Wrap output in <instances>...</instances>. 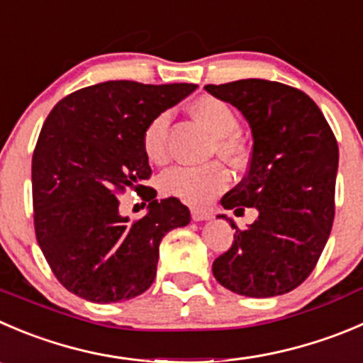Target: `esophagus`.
<instances>
[{
    "label": "esophagus",
    "instance_id": "obj_1",
    "mask_svg": "<svg viewBox=\"0 0 363 363\" xmlns=\"http://www.w3.org/2000/svg\"><path fill=\"white\" fill-rule=\"evenodd\" d=\"M213 214L206 209H199V207H191V218L195 221H203V220H211Z\"/></svg>",
    "mask_w": 363,
    "mask_h": 363
}]
</instances>
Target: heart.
I'll return each instance as SVG.
<instances>
[{
	"instance_id": "heart-1",
	"label": "heart",
	"mask_w": 363,
	"mask_h": 363,
	"mask_svg": "<svg viewBox=\"0 0 363 363\" xmlns=\"http://www.w3.org/2000/svg\"><path fill=\"white\" fill-rule=\"evenodd\" d=\"M193 117L214 136L213 152L232 164L245 163L248 157L245 140L238 133L239 118L234 108L223 99L213 96H200L189 104ZM170 128V115L161 111L154 115L142 131V150L154 164H163L168 160L167 135ZM230 175L220 161L199 164V167H174L160 177V189L164 196L179 199L191 206H203L214 195L227 188Z\"/></svg>"
}]
</instances>
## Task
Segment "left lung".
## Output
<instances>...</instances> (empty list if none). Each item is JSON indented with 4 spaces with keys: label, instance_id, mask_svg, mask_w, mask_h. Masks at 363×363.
<instances>
[{
    "label": "left lung",
    "instance_id": "obj_1",
    "mask_svg": "<svg viewBox=\"0 0 363 363\" xmlns=\"http://www.w3.org/2000/svg\"><path fill=\"white\" fill-rule=\"evenodd\" d=\"M206 90L238 108L253 135L248 172L221 206L238 214L245 207L259 211L242 230L228 220L234 242L213 262L214 279L242 296L289 293L314 271L332 230L335 135L318 104L289 84L239 79L206 84Z\"/></svg>",
    "mask_w": 363,
    "mask_h": 363
}]
</instances>
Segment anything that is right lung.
Wrapping results in <instances>:
<instances>
[{
  "label": "right lung",
  "mask_w": 363,
  "mask_h": 363,
  "mask_svg": "<svg viewBox=\"0 0 363 363\" xmlns=\"http://www.w3.org/2000/svg\"><path fill=\"white\" fill-rule=\"evenodd\" d=\"M195 88L106 81L69 94L45 118L31 160L35 235L52 275L76 296L113 303L145 293L161 239L189 223L181 200L157 202L143 186L152 170L142 131ZM128 189L150 203L140 220L118 214Z\"/></svg>",
  "instance_id": "add662e5"
}]
</instances>
